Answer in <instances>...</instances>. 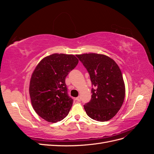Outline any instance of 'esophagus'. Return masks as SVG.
Returning a JSON list of instances; mask_svg holds the SVG:
<instances>
[{"mask_svg":"<svg viewBox=\"0 0 154 154\" xmlns=\"http://www.w3.org/2000/svg\"><path fill=\"white\" fill-rule=\"evenodd\" d=\"M76 100H77V101H80V96H78L76 98Z\"/></svg>","mask_w":154,"mask_h":154,"instance_id":"esophagus-1","label":"esophagus"}]
</instances>
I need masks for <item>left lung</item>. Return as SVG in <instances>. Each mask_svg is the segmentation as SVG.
<instances>
[{"mask_svg":"<svg viewBox=\"0 0 154 154\" xmlns=\"http://www.w3.org/2000/svg\"><path fill=\"white\" fill-rule=\"evenodd\" d=\"M90 74L91 101L84 105L87 114L98 122L112 118L122 107L125 85L118 64L108 56L97 53L76 54Z\"/></svg>","mask_w":154,"mask_h":154,"instance_id":"8db88e82","label":"left lung"}]
</instances>
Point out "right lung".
Masks as SVG:
<instances>
[{"label": "right lung", "instance_id": "obj_1", "mask_svg": "<svg viewBox=\"0 0 154 154\" xmlns=\"http://www.w3.org/2000/svg\"><path fill=\"white\" fill-rule=\"evenodd\" d=\"M78 63L73 54L54 53L36 66L29 83L31 105L40 117L57 123L68 115L73 100L67 94L65 80Z\"/></svg>", "mask_w": 154, "mask_h": 154}]
</instances>
